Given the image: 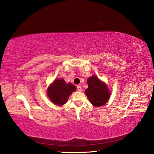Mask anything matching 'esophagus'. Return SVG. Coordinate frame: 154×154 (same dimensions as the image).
<instances>
[{
  "mask_svg": "<svg viewBox=\"0 0 154 154\" xmlns=\"http://www.w3.org/2000/svg\"><path fill=\"white\" fill-rule=\"evenodd\" d=\"M77 90L78 91H82V87L80 86H77Z\"/></svg>",
  "mask_w": 154,
  "mask_h": 154,
  "instance_id": "esophagus-1",
  "label": "esophagus"
}]
</instances>
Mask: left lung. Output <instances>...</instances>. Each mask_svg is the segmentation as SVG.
I'll use <instances>...</instances> for the list:
<instances>
[{
	"label": "left lung",
	"mask_w": 154,
	"mask_h": 154,
	"mask_svg": "<svg viewBox=\"0 0 154 154\" xmlns=\"http://www.w3.org/2000/svg\"><path fill=\"white\" fill-rule=\"evenodd\" d=\"M87 82L88 88L85 90V94L90 103L96 107H100L107 103L109 100L110 94L105 84L95 76L89 78Z\"/></svg>",
	"instance_id": "1"
}]
</instances>
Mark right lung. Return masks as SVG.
Segmentation results:
<instances>
[{
  "mask_svg": "<svg viewBox=\"0 0 154 154\" xmlns=\"http://www.w3.org/2000/svg\"><path fill=\"white\" fill-rule=\"evenodd\" d=\"M76 90V86L72 84H66L63 79H57L48 88L47 95L53 103L63 105L66 103L70 95Z\"/></svg>",
  "mask_w": 154,
  "mask_h": 154,
  "instance_id": "add662e5",
  "label": "right lung"
}]
</instances>
